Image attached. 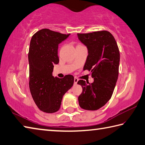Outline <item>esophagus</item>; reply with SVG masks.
<instances>
[{"label":"esophagus","instance_id":"esophagus-1","mask_svg":"<svg viewBox=\"0 0 145 145\" xmlns=\"http://www.w3.org/2000/svg\"><path fill=\"white\" fill-rule=\"evenodd\" d=\"M78 81V79L77 78L75 77V78H74V84H75V85H76V84H77Z\"/></svg>","mask_w":145,"mask_h":145}]
</instances>
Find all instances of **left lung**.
Instances as JSON below:
<instances>
[{
	"instance_id": "8db88e82",
	"label": "left lung",
	"mask_w": 145,
	"mask_h": 145,
	"mask_svg": "<svg viewBox=\"0 0 145 145\" xmlns=\"http://www.w3.org/2000/svg\"><path fill=\"white\" fill-rule=\"evenodd\" d=\"M78 39L88 50L84 70L91 71L93 82L83 80L77 84L82 87L78 96L81 108L95 110L104 106L114 92L119 74L120 54L114 36L107 31L77 34Z\"/></svg>"
}]
</instances>
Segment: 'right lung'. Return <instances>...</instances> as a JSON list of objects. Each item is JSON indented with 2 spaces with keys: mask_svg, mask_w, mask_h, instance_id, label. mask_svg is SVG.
Listing matches in <instances>:
<instances>
[{
  "mask_svg": "<svg viewBox=\"0 0 145 145\" xmlns=\"http://www.w3.org/2000/svg\"><path fill=\"white\" fill-rule=\"evenodd\" d=\"M70 34L64 35L42 29L32 36L28 53L29 89L36 106L42 112H55L60 108L63 96L73 86L74 77H54L53 65L59 63L58 44Z\"/></svg>",
  "mask_w": 145,
  "mask_h": 145,
  "instance_id": "obj_1",
  "label": "right lung"
}]
</instances>
